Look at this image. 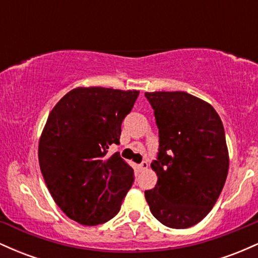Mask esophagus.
<instances>
[{"instance_id":"1","label":"esophagus","mask_w":258,"mask_h":258,"mask_svg":"<svg viewBox=\"0 0 258 258\" xmlns=\"http://www.w3.org/2000/svg\"><path fill=\"white\" fill-rule=\"evenodd\" d=\"M148 166H149V164H148L147 161H143L141 165H139V167H141V170H147Z\"/></svg>"}]
</instances>
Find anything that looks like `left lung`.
I'll return each mask as SVG.
<instances>
[{
	"mask_svg": "<svg viewBox=\"0 0 258 258\" xmlns=\"http://www.w3.org/2000/svg\"><path fill=\"white\" fill-rule=\"evenodd\" d=\"M159 128L156 185L146 199L156 220L184 229L199 223L220 197L229 168L223 123L214 106L186 92H146Z\"/></svg>",
	"mask_w": 258,
	"mask_h": 258,
	"instance_id": "8db88e82",
	"label": "left lung"
}]
</instances>
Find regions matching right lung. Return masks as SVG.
<instances>
[{
    "mask_svg": "<svg viewBox=\"0 0 258 258\" xmlns=\"http://www.w3.org/2000/svg\"><path fill=\"white\" fill-rule=\"evenodd\" d=\"M137 90L76 87L46 121L38 142V162L54 203L70 220L97 226L111 220L133 183V168L111 144H120L121 123Z\"/></svg>",
    "mask_w": 258,
    "mask_h": 258,
    "instance_id": "1",
    "label": "right lung"
}]
</instances>
